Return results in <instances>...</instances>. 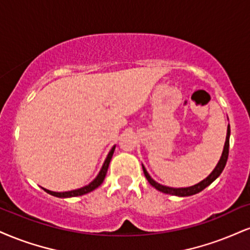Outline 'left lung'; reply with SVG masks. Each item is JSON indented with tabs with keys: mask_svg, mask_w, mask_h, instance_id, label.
Segmentation results:
<instances>
[{
	"mask_svg": "<svg viewBox=\"0 0 250 250\" xmlns=\"http://www.w3.org/2000/svg\"><path fill=\"white\" fill-rule=\"evenodd\" d=\"M229 136H230V127H229V125H228L227 135H226V142H225L224 150H222L221 157H220V159H219L218 164H216L214 170H213L212 172L209 173L205 179L201 180L200 183H198V184L188 186V188H170V186L162 185V184H159V183H157L156 180L151 178V176H150V174L148 173V171H146V167H144V165L142 164V169H143L144 176H146V178L148 179V182L152 186H154L156 190L163 192V193L171 194V195H178V197H188V195H193L195 193H199L200 191H203L204 188H207V186L211 185L212 183L214 182V180L218 178L219 176H220L221 172L225 169V167H226L227 158H228V151H229Z\"/></svg>",
	"mask_w": 250,
	"mask_h": 250,
	"instance_id": "1",
	"label": "left lung"
}]
</instances>
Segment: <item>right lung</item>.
Segmentation results:
<instances>
[{
    "label": "right lung",
    "instance_id": "1",
    "mask_svg": "<svg viewBox=\"0 0 250 250\" xmlns=\"http://www.w3.org/2000/svg\"><path fill=\"white\" fill-rule=\"evenodd\" d=\"M114 150H115V146H113L112 149H110V151L108 152L106 159H104V165H102L100 172H99L98 176L95 177L94 179L92 180L91 183H89L88 185L83 186V188H77V190H72V191H66V192H53V191H50V190H46V188H43V190L45 192H47V193L51 194V195H55V197H58V198H72V197H79V195H83L86 193H89V192H92L93 190H95L96 188H99L102 183H104V177H106V173H107V170H108V167H109V163H110V159L113 157V154H114Z\"/></svg>",
    "mask_w": 250,
    "mask_h": 250
}]
</instances>
